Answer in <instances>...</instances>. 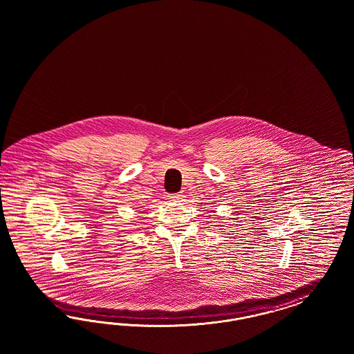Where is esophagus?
Masks as SVG:
<instances>
[{
    "label": "esophagus",
    "mask_w": 354,
    "mask_h": 354,
    "mask_svg": "<svg viewBox=\"0 0 354 354\" xmlns=\"http://www.w3.org/2000/svg\"><path fill=\"white\" fill-rule=\"evenodd\" d=\"M183 197L184 196H183L182 193H174V194L169 196V200L170 201H175V203H179V201H182Z\"/></svg>",
    "instance_id": "obj_1"
}]
</instances>
